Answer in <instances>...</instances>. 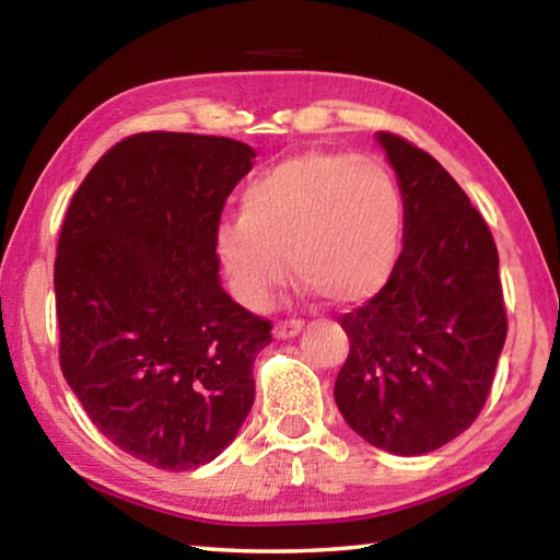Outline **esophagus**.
I'll return each instance as SVG.
<instances>
[{"label":"esophagus","instance_id":"1","mask_svg":"<svg viewBox=\"0 0 560 560\" xmlns=\"http://www.w3.org/2000/svg\"><path fill=\"white\" fill-rule=\"evenodd\" d=\"M303 328V320H296V318H289V320H279L277 326H273V336H277L279 340H287V338H293L299 336Z\"/></svg>","mask_w":560,"mask_h":560}]
</instances>
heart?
Wrapping results in <instances>:
<instances>
[{
  "label": "heart",
  "mask_w": 560,
  "mask_h": 560,
  "mask_svg": "<svg viewBox=\"0 0 560 560\" xmlns=\"http://www.w3.org/2000/svg\"><path fill=\"white\" fill-rule=\"evenodd\" d=\"M405 202L395 177L375 160L308 150L252 179L242 214L217 226V257L244 306L267 308L287 257L296 279L336 306L365 301L395 269Z\"/></svg>",
  "instance_id": "obj_1"
}]
</instances>
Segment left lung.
<instances>
[{"mask_svg":"<svg viewBox=\"0 0 560 560\" xmlns=\"http://www.w3.org/2000/svg\"><path fill=\"white\" fill-rule=\"evenodd\" d=\"M377 140L400 179L405 242L385 287L338 320L350 348L334 395L360 438L410 457L471 428L509 320L485 217L430 153Z\"/></svg>","mask_w":560,"mask_h":560,"instance_id":"obj_1","label":"left lung"}]
</instances>
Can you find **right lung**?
Returning a JSON list of instances; mask_svg holds the SVG:
<instances>
[{"label":"right lung","mask_w":560,"mask_h":560,"mask_svg":"<svg viewBox=\"0 0 560 560\" xmlns=\"http://www.w3.org/2000/svg\"><path fill=\"white\" fill-rule=\"evenodd\" d=\"M254 150L136 132L71 197L54 261L59 363L103 438L158 469L212 462L254 402L271 320L226 296L217 226Z\"/></svg>","instance_id":"add662e5"}]
</instances>
